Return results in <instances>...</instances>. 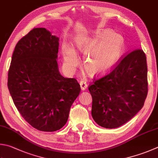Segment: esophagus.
I'll return each mask as SVG.
<instances>
[{
    "label": "esophagus",
    "instance_id": "34e87169",
    "mask_svg": "<svg viewBox=\"0 0 158 158\" xmlns=\"http://www.w3.org/2000/svg\"><path fill=\"white\" fill-rule=\"evenodd\" d=\"M80 88H81L82 90H85L87 87V84L85 80H81L80 82Z\"/></svg>",
    "mask_w": 158,
    "mask_h": 158
}]
</instances>
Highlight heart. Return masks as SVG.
I'll return each instance as SVG.
<instances>
[{
    "label": "heart",
    "instance_id": "b5f03b06",
    "mask_svg": "<svg viewBox=\"0 0 158 158\" xmlns=\"http://www.w3.org/2000/svg\"><path fill=\"white\" fill-rule=\"evenodd\" d=\"M77 49L85 54V67L91 76H97L109 71L121 57L124 52L123 36L109 29L98 30L91 37L79 38L76 41ZM64 63L73 68L78 64V57L72 47L65 45L62 50Z\"/></svg>",
    "mask_w": 158,
    "mask_h": 158
}]
</instances>
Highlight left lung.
Wrapping results in <instances>:
<instances>
[{
  "instance_id": "1",
  "label": "left lung",
  "mask_w": 158,
  "mask_h": 158,
  "mask_svg": "<svg viewBox=\"0 0 158 158\" xmlns=\"http://www.w3.org/2000/svg\"><path fill=\"white\" fill-rule=\"evenodd\" d=\"M91 115L106 129L118 128L138 114L148 94L147 57L136 49L117 62L111 72L89 86Z\"/></svg>"
}]
</instances>
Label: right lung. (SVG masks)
Returning <instances> with one entry per match:
<instances>
[{
    "mask_svg": "<svg viewBox=\"0 0 158 158\" xmlns=\"http://www.w3.org/2000/svg\"><path fill=\"white\" fill-rule=\"evenodd\" d=\"M58 40L45 28H34L17 43L8 71L7 87L18 111L42 131L64 127L80 92L75 78L59 72Z\"/></svg>",
    "mask_w": 158,
    "mask_h": 158,
    "instance_id": "1",
    "label": "right lung"
}]
</instances>
